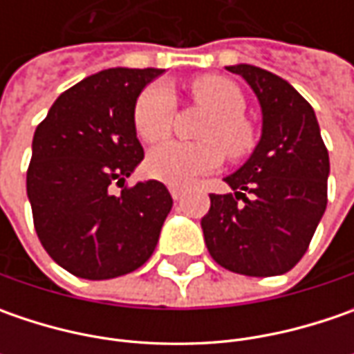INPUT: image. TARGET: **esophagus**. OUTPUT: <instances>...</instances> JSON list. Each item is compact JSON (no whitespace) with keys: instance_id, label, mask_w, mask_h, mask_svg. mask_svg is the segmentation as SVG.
<instances>
[{"instance_id":"34e87169","label":"esophagus","mask_w":354,"mask_h":354,"mask_svg":"<svg viewBox=\"0 0 354 354\" xmlns=\"http://www.w3.org/2000/svg\"><path fill=\"white\" fill-rule=\"evenodd\" d=\"M169 191H171V197L175 198V201L183 198V195H185L183 187H177V185H173V187H169Z\"/></svg>"}]
</instances>
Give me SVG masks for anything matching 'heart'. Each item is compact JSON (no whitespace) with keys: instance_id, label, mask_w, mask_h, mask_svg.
Here are the masks:
<instances>
[{"instance_id":"1","label":"heart","mask_w":354,"mask_h":354,"mask_svg":"<svg viewBox=\"0 0 354 354\" xmlns=\"http://www.w3.org/2000/svg\"><path fill=\"white\" fill-rule=\"evenodd\" d=\"M193 100L211 112L201 128L203 142H165L149 151L145 169L167 185H189L230 159L248 156L256 143L252 124L242 116L246 100L234 82L216 75L198 76L191 84ZM177 98L165 82H153L140 92L133 106V126L143 142L157 143L169 136ZM225 151L223 152L222 149Z\"/></svg>"}]
</instances>
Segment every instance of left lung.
I'll return each mask as SVG.
<instances>
[{
    "instance_id": "8db88e82",
    "label": "left lung",
    "mask_w": 354,
    "mask_h": 354,
    "mask_svg": "<svg viewBox=\"0 0 354 354\" xmlns=\"http://www.w3.org/2000/svg\"><path fill=\"white\" fill-rule=\"evenodd\" d=\"M240 75L262 106V138L250 159L211 195L201 226L216 264L268 278L290 272L309 248L327 207L329 153L311 104L283 78L252 64Z\"/></svg>"
}]
</instances>
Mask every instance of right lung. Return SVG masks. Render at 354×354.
<instances>
[{
	"label": "right lung",
	"instance_id": "add662e5",
	"mask_svg": "<svg viewBox=\"0 0 354 354\" xmlns=\"http://www.w3.org/2000/svg\"><path fill=\"white\" fill-rule=\"evenodd\" d=\"M161 73L108 68L88 76L64 90L35 129L27 169L35 230L76 278L124 276L156 250L173 198L156 179L133 187L126 179L143 159L133 106Z\"/></svg>",
	"mask_w": 354,
	"mask_h": 354
}]
</instances>
